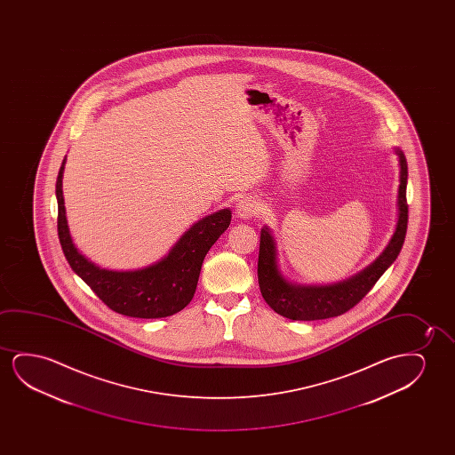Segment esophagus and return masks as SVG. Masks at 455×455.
Listing matches in <instances>:
<instances>
[{"label": "esophagus", "instance_id": "1", "mask_svg": "<svg viewBox=\"0 0 455 455\" xmlns=\"http://www.w3.org/2000/svg\"><path fill=\"white\" fill-rule=\"evenodd\" d=\"M259 212H261L259 202L253 199V197H243V199L239 200V204L236 206V212L239 218H253V216H258Z\"/></svg>", "mask_w": 455, "mask_h": 455}]
</instances>
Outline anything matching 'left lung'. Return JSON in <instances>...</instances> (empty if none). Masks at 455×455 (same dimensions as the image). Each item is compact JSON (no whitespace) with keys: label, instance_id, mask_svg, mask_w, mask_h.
I'll return each mask as SVG.
<instances>
[{"label":"left lung","instance_id":"8db88e82","mask_svg":"<svg viewBox=\"0 0 455 455\" xmlns=\"http://www.w3.org/2000/svg\"><path fill=\"white\" fill-rule=\"evenodd\" d=\"M396 154L401 166L396 231L384 253L351 280L332 286L320 287L293 286L287 283L278 272L274 237L268 228H262L258 256V283L266 303L276 314L291 320H323L342 315L351 307H355L373 289L376 281L379 280L387 268L398 258L407 233L409 205L405 197L407 160L401 150H396Z\"/></svg>","mask_w":455,"mask_h":455}]
</instances>
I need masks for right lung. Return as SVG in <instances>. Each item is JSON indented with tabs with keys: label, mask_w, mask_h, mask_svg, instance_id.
I'll use <instances>...</instances> for the list:
<instances>
[{
	"label": "right lung",
	"mask_w": 455,
	"mask_h": 455,
	"mask_svg": "<svg viewBox=\"0 0 455 455\" xmlns=\"http://www.w3.org/2000/svg\"><path fill=\"white\" fill-rule=\"evenodd\" d=\"M63 166L65 160L56 181L57 233L63 255L76 274L104 305L127 317H169L187 307L196 292L208 250L230 225V210H220L194 224L158 264L135 272H112L88 261L71 241L63 205Z\"/></svg>",
	"instance_id": "add662e5"
}]
</instances>
